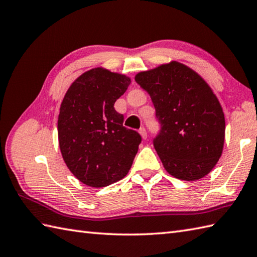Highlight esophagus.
Returning a JSON list of instances; mask_svg holds the SVG:
<instances>
[{
	"mask_svg": "<svg viewBox=\"0 0 257 257\" xmlns=\"http://www.w3.org/2000/svg\"><path fill=\"white\" fill-rule=\"evenodd\" d=\"M140 134L142 135V138H143V140H146L147 139V132H146V130H145V127L144 126H142L141 128H140Z\"/></svg>",
	"mask_w": 257,
	"mask_h": 257,
	"instance_id": "1",
	"label": "esophagus"
}]
</instances>
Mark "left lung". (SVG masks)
<instances>
[{
    "instance_id": "1",
    "label": "left lung",
    "mask_w": 257,
    "mask_h": 257,
    "mask_svg": "<svg viewBox=\"0 0 257 257\" xmlns=\"http://www.w3.org/2000/svg\"><path fill=\"white\" fill-rule=\"evenodd\" d=\"M138 82L151 95L159 123L154 147L167 172L181 180L208 175L221 157L225 121L208 83L177 61L140 72Z\"/></svg>"
}]
</instances>
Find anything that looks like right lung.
<instances>
[{"instance_id":"add662e5","label":"right lung","mask_w":257,"mask_h":257,"mask_svg":"<svg viewBox=\"0 0 257 257\" xmlns=\"http://www.w3.org/2000/svg\"><path fill=\"white\" fill-rule=\"evenodd\" d=\"M131 79L102 68L79 77L68 89L58 116L61 155L77 178L90 187H105L127 175L142 136L123 126L114 109Z\"/></svg>"}]
</instances>
